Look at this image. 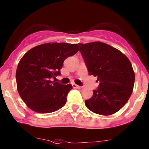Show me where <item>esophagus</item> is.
<instances>
[{
  "instance_id": "34e87169",
  "label": "esophagus",
  "mask_w": 149,
  "mask_h": 149,
  "mask_svg": "<svg viewBox=\"0 0 149 149\" xmlns=\"http://www.w3.org/2000/svg\"><path fill=\"white\" fill-rule=\"evenodd\" d=\"M72 86H73V88H82V86H80L76 85L75 84H72Z\"/></svg>"
}]
</instances>
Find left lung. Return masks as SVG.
Wrapping results in <instances>:
<instances>
[{
    "label": "left lung",
    "instance_id": "obj_1",
    "mask_svg": "<svg viewBox=\"0 0 149 149\" xmlns=\"http://www.w3.org/2000/svg\"><path fill=\"white\" fill-rule=\"evenodd\" d=\"M89 75L99 82L86 106L95 113L109 116L123 107L134 88L135 74L128 58L116 48L102 42L79 43Z\"/></svg>",
    "mask_w": 149,
    "mask_h": 149
}]
</instances>
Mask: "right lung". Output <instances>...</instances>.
I'll return each instance as SVG.
<instances>
[{"mask_svg": "<svg viewBox=\"0 0 149 149\" xmlns=\"http://www.w3.org/2000/svg\"><path fill=\"white\" fill-rule=\"evenodd\" d=\"M78 51L77 44L48 43L31 48L23 56L15 77L18 93L28 107L48 113L64 106L72 85H63L52 79L61 75L65 59Z\"/></svg>", "mask_w": 149, "mask_h": 149, "instance_id": "obj_1", "label": "right lung"}]
</instances>
